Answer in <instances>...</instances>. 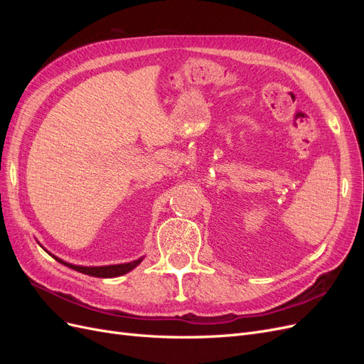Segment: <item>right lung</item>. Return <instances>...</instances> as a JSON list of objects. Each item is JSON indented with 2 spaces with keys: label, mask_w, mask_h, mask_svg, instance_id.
<instances>
[{
  "label": "right lung",
  "mask_w": 364,
  "mask_h": 364,
  "mask_svg": "<svg viewBox=\"0 0 364 364\" xmlns=\"http://www.w3.org/2000/svg\"><path fill=\"white\" fill-rule=\"evenodd\" d=\"M53 257V255H51ZM54 259L59 261L63 266H67L73 270H77L85 274H90V277H97V278H115V277H121L127 272H130L132 269H135L138 264L141 262V259L132 261V262H126V264H117V266H102V267H82V266H74V264L65 262L62 259H59L58 257H54Z\"/></svg>",
  "instance_id": "add662e5"
}]
</instances>
